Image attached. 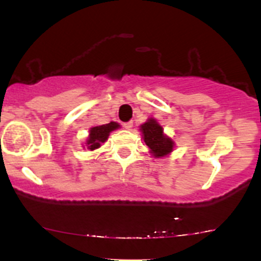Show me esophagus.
<instances>
[{
  "label": "esophagus",
  "mask_w": 261,
  "mask_h": 261,
  "mask_svg": "<svg viewBox=\"0 0 261 261\" xmlns=\"http://www.w3.org/2000/svg\"><path fill=\"white\" fill-rule=\"evenodd\" d=\"M133 126H134L133 121H127V122H124V127L126 128V130H131V128H133Z\"/></svg>",
  "instance_id": "obj_1"
}]
</instances>
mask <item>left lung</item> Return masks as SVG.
<instances>
[{
  "mask_svg": "<svg viewBox=\"0 0 261 261\" xmlns=\"http://www.w3.org/2000/svg\"><path fill=\"white\" fill-rule=\"evenodd\" d=\"M142 139L148 146L149 153L154 158H161L169 154L174 147L172 139L163 134V127L158 124L155 119H148L145 124L140 126Z\"/></svg>",
  "mask_w": 261,
  "mask_h": 261,
  "instance_id": "8db88e82",
  "label": "left lung"
}]
</instances>
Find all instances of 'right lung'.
Segmentation results:
<instances>
[{
  "label": "right lung",
  "mask_w": 261,
  "mask_h": 261,
  "mask_svg": "<svg viewBox=\"0 0 261 261\" xmlns=\"http://www.w3.org/2000/svg\"><path fill=\"white\" fill-rule=\"evenodd\" d=\"M119 127H120V125L115 121H112L106 125H99V126L92 127L91 130H89V136L86 142L87 148L91 149V151H94V149L99 148L101 143H104L108 140L109 134Z\"/></svg>",
  "instance_id": "1"
}]
</instances>
